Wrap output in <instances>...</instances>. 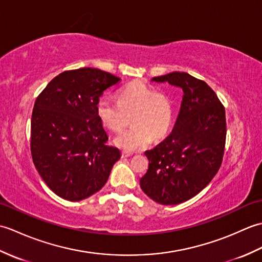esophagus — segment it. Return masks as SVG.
I'll list each match as a JSON object with an SVG mask.
<instances>
[{
    "label": "esophagus",
    "mask_w": 262,
    "mask_h": 262,
    "mask_svg": "<svg viewBox=\"0 0 262 262\" xmlns=\"http://www.w3.org/2000/svg\"><path fill=\"white\" fill-rule=\"evenodd\" d=\"M133 155V153H130V152H127V151H122L121 152V157L122 158H129V157H132Z\"/></svg>",
    "instance_id": "obj_1"
}]
</instances>
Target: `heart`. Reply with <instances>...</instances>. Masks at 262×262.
I'll use <instances>...</instances> for the list:
<instances>
[{
  "instance_id": "1",
  "label": "heart",
  "mask_w": 262,
  "mask_h": 262,
  "mask_svg": "<svg viewBox=\"0 0 262 262\" xmlns=\"http://www.w3.org/2000/svg\"><path fill=\"white\" fill-rule=\"evenodd\" d=\"M118 100L101 98L97 103V115L104 127L118 132L132 115L129 129L119 133L114 143L127 152L147 147L155 138L168 133L173 118V104L164 92H157L142 82H133L117 93Z\"/></svg>"
}]
</instances>
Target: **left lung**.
Masks as SVG:
<instances>
[{
  "mask_svg": "<svg viewBox=\"0 0 262 262\" xmlns=\"http://www.w3.org/2000/svg\"><path fill=\"white\" fill-rule=\"evenodd\" d=\"M152 81L181 88L183 96L170 135L145 152L149 163L140 185L154 202L178 205L202 191L220 170L226 138L225 109L207 83L185 72Z\"/></svg>",
  "mask_w": 262,
  "mask_h": 262,
  "instance_id": "obj_1",
  "label": "left lung"
}]
</instances>
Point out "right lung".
I'll return each instance as SVG.
<instances>
[{
  "instance_id": "right-lung-1",
  "label": "right lung",
  "mask_w": 262,
  "mask_h": 262,
  "mask_svg": "<svg viewBox=\"0 0 262 262\" xmlns=\"http://www.w3.org/2000/svg\"><path fill=\"white\" fill-rule=\"evenodd\" d=\"M119 77L98 69L65 71L36 99L30 149L38 173L60 198L79 202L107 182L120 151L107 144L97 115L103 91Z\"/></svg>"
}]
</instances>
